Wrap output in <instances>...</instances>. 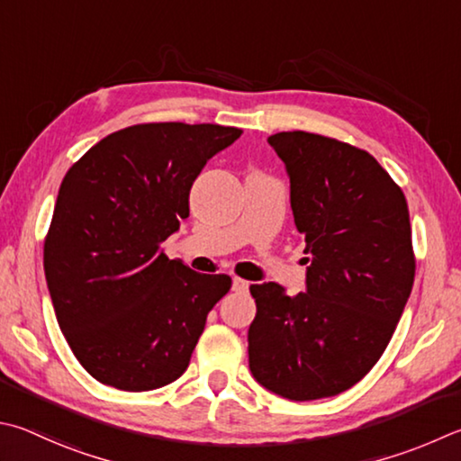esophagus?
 Listing matches in <instances>:
<instances>
[{"label": "esophagus", "instance_id": "obj_1", "mask_svg": "<svg viewBox=\"0 0 461 461\" xmlns=\"http://www.w3.org/2000/svg\"><path fill=\"white\" fill-rule=\"evenodd\" d=\"M248 288H249V282L241 280V278H233V282H231L233 292H248Z\"/></svg>", "mask_w": 461, "mask_h": 461}]
</instances>
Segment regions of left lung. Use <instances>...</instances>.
<instances>
[{"instance_id":"8db88e82","label":"left lung","mask_w":461,"mask_h":461,"mask_svg":"<svg viewBox=\"0 0 461 461\" xmlns=\"http://www.w3.org/2000/svg\"><path fill=\"white\" fill-rule=\"evenodd\" d=\"M267 143L286 165L306 248V292L252 284L249 371L290 401L332 397L369 373L395 332L415 278L405 195L373 155L292 131Z\"/></svg>"}]
</instances>
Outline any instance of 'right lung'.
<instances>
[{"label":"right lung","mask_w":461,"mask_h":461,"mask_svg":"<svg viewBox=\"0 0 461 461\" xmlns=\"http://www.w3.org/2000/svg\"><path fill=\"white\" fill-rule=\"evenodd\" d=\"M241 131L147 122L116 131L74 163L44 241L54 312L78 363L121 391L179 379L207 314L231 288L161 252L189 217V191Z\"/></svg>","instance_id":"1"}]
</instances>
